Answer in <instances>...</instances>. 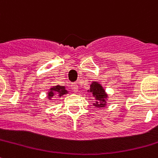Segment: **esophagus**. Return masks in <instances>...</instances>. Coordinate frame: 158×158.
<instances>
[{
	"label": "esophagus",
	"instance_id": "34e87169",
	"mask_svg": "<svg viewBox=\"0 0 158 158\" xmlns=\"http://www.w3.org/2000/svg\"><path fill=\"white\" fill-rule=\"evenodd\" d=\"M72 90L73 92H78V90H79V86L77 85V84H73L71 85Z\"/></svg>",
	"mask_w": 158,
	"mask_h": 158
}]
</instances>
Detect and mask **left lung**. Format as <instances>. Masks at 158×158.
<instances>
[{
  "label": "left lung",
  "mask_w": 158,
  "mask_h": 158,
  "mask_svg": "<svg viewBox=\"0 0 158 158\" xmlns=\"http://www.w3.org/2000/svg\"><path fill=\"white\" fill-rule=\"evenodd\" d=\"M88 92L92 93V96L94 97L96 102H93V105L96 108L105 107L108 100V94L106 93L104 88L102 86L101 84L97 81H93L90 84V90H88Z\"/></svg>",
  "instance_id": "obj_1"
}]
</instances>
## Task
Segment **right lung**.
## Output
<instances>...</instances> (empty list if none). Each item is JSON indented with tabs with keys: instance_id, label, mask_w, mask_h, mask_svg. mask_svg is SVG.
<instances>
[{
	"instance_id": "obj_1",
	"label": "right lung",
	"mask_w": 158,
	"mask_h": 158,
	"mask_svg": "<svg viewBox=\"0 0 158 158\" xmlns=\"http://www.w3.org/2000/svg\"><path fill=\"white\" fill-rule=\"evenodd\" d=\"M68 91L66 90V87L61 86V85H56V86H52L48 91L47 92L48 94V98L49 100H51L52 98H54V96H56L58 95V97H62L63 95L68 94Z\"/></svg>"
}]
</instances>
